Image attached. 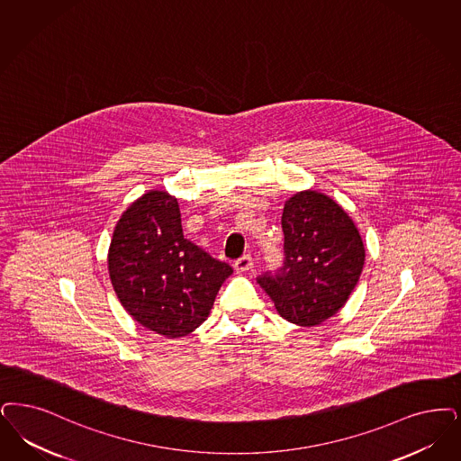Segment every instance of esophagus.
Returning <instances> with one entry per match:
<instances>
[{
    "label": "esophagus",
    "mask_w": 461,
    "mask_h": 461,
    "mask_svg": "<svg viewBox=\"0 0 461 461\" xmlns=\"http://www.w3.org/2000/svg\"><path fill=\"white\" fill-rule=\"evenodd\" d=\"M254 267V260L250 256H241V258L235 260V269L237 273H247Z\"/></svg>",
    "instance_id": "34e87169"
}]
</instances>
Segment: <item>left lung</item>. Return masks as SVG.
I'll return each mask as SVG.
<instances>
[{"label":"left lung","mask_w":461,"mask_h":461,"mask_svg":"<svg viewBox=\"0 0 461 461\" xmlns=\"http://www.w3.org/2000/svg\"><path fill=\"white\" fill-rule=\"evenodd\" d=\"M285 262L277 273L258 277L277 313L303 328L338 312L355 290L366 262L362 237L331 197L303 190L283 209Z\"/></svg>","instance_id":"8db88e82"}]
</instances>
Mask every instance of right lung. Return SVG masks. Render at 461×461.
Returning a JSON list of instances; mask_svg holds the SVG:
<instances>
[{
	"instance_id": "1",
	"label": "right lung",
	"mask_w": 461,
	"mask_h": 461,
	"mask_svg": "<svg viewBox=\"0 0 461 461\" xmlns=\"http://www.w3.org/2000/svg\"><path fill=\"white\" fill-rule=\"evenodd\" d=\"M108 271L123 309L149 331L180 338L197 330L212 309L231 266L184 239L173 195L150 190L116 222Z\"/></svg>"
}]
</instances>
